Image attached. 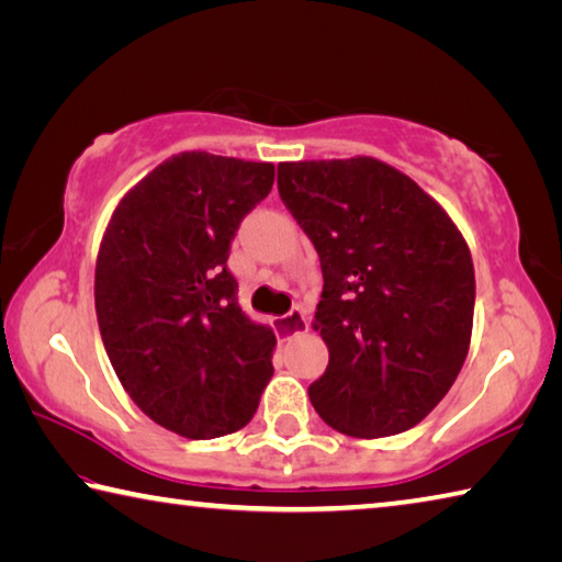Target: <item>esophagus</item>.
<instances>
[{
    "label": "esophagus",
    "mask_w": 562,
    "mask_h": 562,
    "mask_svg": "<svg viewBox=\"0 0 562 562\" xmlns=\"http://www.w3.org/2000/svg\"><path fill=\"white\" fill-rule=\"evenodd\" d=\"M307 325H310V315L302 307H294V310L288 312V315L274 319V329H278V335L282 339H290L294 335H300V331L307 329Z\"/></svg>",
    "instance_id": "obj_1"
}]
</instances>
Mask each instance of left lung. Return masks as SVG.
I'll use <instances>...</instances> for the list:
<instances>
[{"instance_id":"obj_1","label":"left lung","mask_w":562,"mask_h":562,"mask_svg":"<svg viewBox=\"0 0 562 562\" xmlns=\"http://www.w3.org/2000/svg\"><path fill=\"white\" fill-rule=\"evenodd\" d=\"M278 190L325 278L315 329L329 364L310 384L312 406L355 439L412 429L469 355V245L434 198L376 158L280 164Z\"/></svg>"}]
</instances>
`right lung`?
Listing matches in <instances>:
<instances>
[{"label": "right lung", "mask_w": 562, "mask_h": 562, "mask_svg": "<svg viewBox=\"0 0 562 562\" xmlns=\"http://www.w3.org/2000/svg\"><path fill=\"white\" fill-rule=\"evenodd\" d=\"M272 183V164L188 150L128 190L101 240L93 297L113 372L186 439L243 429L274 372L278 339L245 315L227 270L237 227Z\"/></svg>", "instance_id": "obj_1"}]
</instances>
